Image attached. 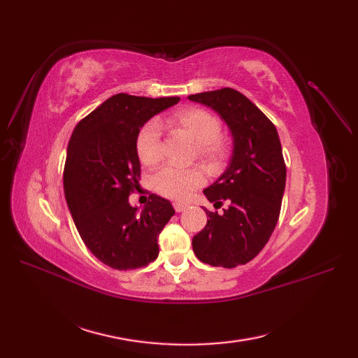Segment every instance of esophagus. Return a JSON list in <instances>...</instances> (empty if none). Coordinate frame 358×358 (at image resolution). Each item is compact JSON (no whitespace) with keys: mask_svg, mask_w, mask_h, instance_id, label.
<instances>
[{"mask_svg":"<svg viewBox=\"0 0 358 358\" xmlns=\"http://www.w3.org/2000/svg\"><path fill=\"white\" fill-rule=\"evenodd\" d=\"M173 208H175L176 212H182V210H185V209L188 208V204H187V203L176 201V203H173Z\"/></svg>","mask_w":358,"mask_h":358,"instance_id":"obj_1","label":"esophagus"}]
</instances>
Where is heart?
<instances>
[{
  "instance_id": "b5f03b06",
  "label": "heart",
  "mask_w": 358,
  "mask_h": 358,
  "mask_svg": "<svg viewBox=\"0 0 358 358\" xmlns=\"http://www.w3.org/2000/svg\"><path fill=\"white\" fill-rule=\"evenodd\" d=\"M169 122L182 129L196 142L197 155L210 167L222 166L229 157V143L221 136V121L213 113L200 107H185L173 115ZM136 149L145 166H155L162 158L161 128L157 121H149L140 129ZM204 183V173L200 167L179 169L167 166L152 179L154 189L171 200H185Z\"/></svg>"
}]
</instances>
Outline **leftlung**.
Wrapping results in <instances>:
<instances>
[{"mask_svg":"<svg viewBox=\"0 0 358 358\" xmlns=\"http://www.w3.org/2000/svg\"><path fill=\"white\" fill-rule=\"evenodd\" d=\"M218 113L233 136L230 164L203 192L215 208L208 224L192 237V249L201 263L233 268L258 255L272 236L285 189L287 167L276 127L231 88L189 95Z\"/></svg>","mask_w":358,"mask_h":358,"instance_id":"left-lung-1","label":"left lung"}]
</instances>
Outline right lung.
<instances>
[{
	"instance_id": "obj_1",
	"label": "right lung",
	"mask_w": 358,
	"mask_h": 358,
	"mask_svg": "<svg viewBox=\"0 0 358 358\" xmlns=\"http://www.w3.org/2000/svg\"><path fill=\"white\" fill-rule=\"evenodd\" d=\"M179 100L116 94L71 134L64 167L66 200L86 248L112 268L133 270L155 262L158 236L175 215L170 201L157 194L140 212L128 197L140 179V128Z\"/></svg>"
}]
</instances>
